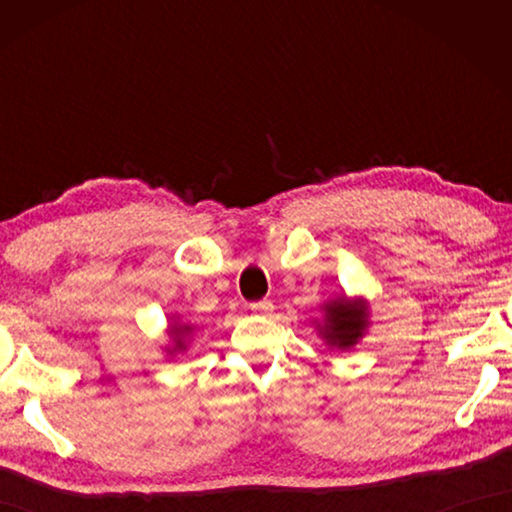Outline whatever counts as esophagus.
Here are the masks:
<instances>
[{
    "label": "esophagus",
    "instance_id": "esophagus-1",
    "mask_svg": "<svg viewBox=\"0 0 512 512\" xmlns=\"http://www.w3.org/2000/svg\"><path fill=\"white\" fill-rule=\"evenodd\" d=\"M250 309H253V314L266 316V314H271V311H273V302L271 300H259V302H253Z\"/></svg>",
    "mask_w": 512,
    "mask_h": 512
}]
</instances>
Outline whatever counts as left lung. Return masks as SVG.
Segmentation results:
<instances>
[{
	"label": "left lung",
	"mask_w": 512,
	"mask_h": 512,
	"mask_svg": "<svg viewBox=\"0 0 512 512\" xmlns=\"http://www.w3.org/2000/svg\"><path fill=\"white\" fill-rule=\"evenodd\" d=\"M316 334L329 350L348 352L366 336L370 327L368 300L348 298L345 293L320 305V318H311Z\"/></svg>",
	"instance_id": "obj_1"
}]
</instances>
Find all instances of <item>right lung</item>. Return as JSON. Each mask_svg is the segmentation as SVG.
I'll list each match as a JSON object with an SVG mask.
<instances>
[{"mask_svg": "<svg viewBox=\"0 0 512 512\" xmlns=\"http://www.w3.org/2000/svg\"><path fill=\"white\" fill-rule=\"evenodd\" d=\"M196 332V325L189 323L180 314H171L169 316V345H164V352H167V357H176V354H185L189 348V339H192Z\"/></svg>", "mask_w": 512, "mask_h": 512, "instance_id": "add662e5", "label": "right lung"}]
</instances>
